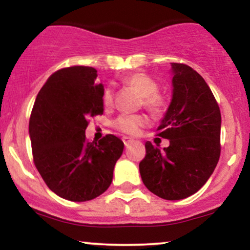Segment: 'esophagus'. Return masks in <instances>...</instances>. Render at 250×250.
Returning a JSON list of instances; mask_svg holds the SVG:
<instances>
[{"mask_svg":"<svg viewBox=\"0 0 250 250\" xmlns=\"http://www.w3.org/2000/svg\"><path fill=\"white\" fill-rule=\"evenodd\" d=\"M122 141H123V143H125V147H128V146L130 145V143L133 142L134 140L131 139V137H128V136H123V137H122Z\"/></svg>","mask_w":250,"mask_h":250,"instance_id":"34e87169","label":"esophagus"}]
</instances>
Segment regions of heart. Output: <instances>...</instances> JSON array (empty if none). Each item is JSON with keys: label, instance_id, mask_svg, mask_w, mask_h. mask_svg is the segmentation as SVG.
Here are the masks:
<instances>
[{"label": "heart", "instance_id": "obj_1", "mask_svg": "<svg viewBox=\"0 0 250 250\" xmlns=\"http://www.w3.org/2000/svg\"><path fill=\"white\" fill-rule=\"evenodd\" d=\"M125 83L129 87H131L140 95L142 96L143 105L153 111L155 114L162 113L166 110L168 105V100L163 94L159 93V83H157L153 77H150L147 74L137 73L133 75L125 77ZM114 101V93L113 88L107 87L103 90L102 94V102L105 107H110ZM147 119L143 115L134 114V115H127L122 114L115 121L113 122V125L117 130L122 131L125 134H135L139 130L140 127L146 125Z\"/></svg>", "mask_w": 250, "mask_h": 250}]
</instances>
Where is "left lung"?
<instances>
[{"label": "left lung", "mask_w": 250, "mask_h": 250, "mask_svg": "<svg viewBox=\"0 0 250 250\" xmlns=\"http://www.w3.org/2000/svg\"><path fill=\"white\" fill-rule=\"evenodd\" d=\"M173 99L157 130L169 140L160 149L146 142L140 174L151 193L182 200L203 187L220 159L221 113L209 85L187 64L171 63Z\"/></svg>", "instance_id": "8db88e82"}]
</instances>
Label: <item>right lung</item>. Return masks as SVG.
I'll return each mask as SVG.
<instances>
[{
	"instance_id": "obj_1",
	"label": "right lung",
	"mask_w": 250,
	"mask_h": 250,
	"mask_svg": "<svg viewBox=\"0 0 250 250\" xmlns=\"http://www.w3.org/2000/svg\"><path fill=\"white\" fill-rule=\"evenodd\" d=\"M84 65L55 71L37 94L29 120L34 163L60 197L74 202L104 193L125 145L115 135L99 142L85 139L88 119L103 114L102 83Z\"/></svg>"
}]
</instances>
